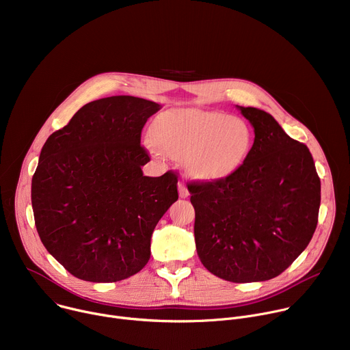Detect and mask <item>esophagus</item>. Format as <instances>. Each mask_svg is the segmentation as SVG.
Returning <instances> with one entry per match:
<instances>
[{
	"mask_svg": "<svg viewBox=\"0 0 350 350\" xmlns=\"http://www.w3.org/2000/svg\"><path fill=\"white\" fill-rule=\"evenodd\" d=\"M178 195L180 198H187L189 195V191L187 189L184 183H178Z\"/></svg>",
	"mask_w": 350,
	"mask_h": 350,
	"instance_id": "obj_1",
	"label": "esophagus"
}]
</instances>
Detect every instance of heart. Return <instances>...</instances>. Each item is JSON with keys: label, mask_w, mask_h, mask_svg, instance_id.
<instances>
[{"label": "heart", "mask_w": 350, "mask_h": 350, "mask_svg": "<svg viewBox=\"0 0 350 350\" xmlns=\"http://www.w3.org/2000/svg\"><path fill=\"white\" fill-rule=\"evenodd\" d=\"M254 144L249 123L238 116L201 109H172L154 123L145 145L157 158L183 157L185 173L199 183H217L232 176Z\"/></svg>", "instance_id": "1"}]
</instances>
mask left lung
<instances>
[{
	"label": "left lung",
	"instance_id": "1",
	"mask_svg": "<svg viewBox=\"0 0 350 350\" xmlns=\"http://www.w3.org/2000/svg\"><path fill=\"white\" fill-rule=\"evenodd\" d=\"M255 131L245 163L217 183H191L202 265L231 282L280 275L309 245L321 184L309 148L258 108L238 107Z\"/></svg>",
	"mask_w": 350,
	"mask_h": 350
}]
</instances>
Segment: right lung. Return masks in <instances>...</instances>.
<instances>
[{"label":"right lung","mask_w":350,"mask_h":350,"mask_svg":"<svg viewBox=\"0 0 350 350\" xmlns=\"http://www.w3.org/2000/svg\"><path fill=\"white\" fill-rule=\"evenodd\" d=\"M162 107L116 95L80 108L45 141L31 180L42 245L70 274L116 282L151 258V237L178 199L177 176H144L141 130Z\"/></svg>","instance_id":"add662e5"}]
</instances>
